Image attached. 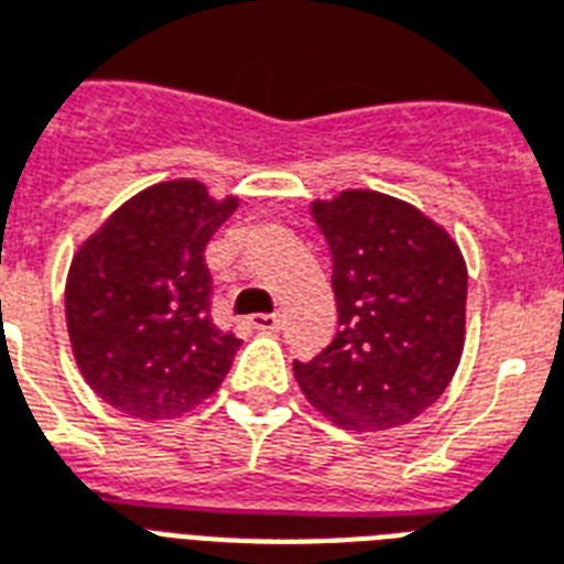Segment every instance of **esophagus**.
<instances>
[{"mask_svg": "<svg viewBox=\"0 0 564 564\" xmlns=\"http://www.w3.org/2000/svg\"><path fill=\"white\" fill-rule=\"evenodd\" d=\"M250 326L259 332H276L282 326V317L279 314H252Z\"/></svg>", "mask_w": 564, "mask_h": 564, "instance_id": "1", "label": "esophagus"}]
</instances>
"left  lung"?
Wrapping results in <instances>:
<instances>
[{
  "mask_svg": "<svg viewBox=\"0 0 564 564\" xmlns=\"http://www.w3.org/2000/svg\"><path fill=\"white\" fill-rule=\"evenodd\" d=\"M312 217L332 252L338 335L312 361H294L296 382L341 430L403 426L459 368L465 256L441 223L379 191L314 199Z\"/></svg>",
  "mask_w": 564,
  "mask_h": 564,
  "instance_id": "1",
  "label": "left lung"
}]
</instances>
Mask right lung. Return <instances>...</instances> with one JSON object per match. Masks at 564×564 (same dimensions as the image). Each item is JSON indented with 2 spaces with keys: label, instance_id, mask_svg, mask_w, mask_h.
Wrapping results in <instances>:
<instances>
[{
  "label": "right lung",
  "instance_id": "1",
  "mask_svg": "<svg viewBox=\"0 0 564 564\" xmlns=\"http://www.w3.org/2000/svg\"><path fill=\"white\" fill-rule=\"evenodd\" d=\"M235 194L170 178L126 199L69 261V347L96 397L138 421H170L229 373L241 338L212 321L205 247Z\"/></svg>",
  "mask_w": 564,
  "mask_h": 564
}]
</instances>
